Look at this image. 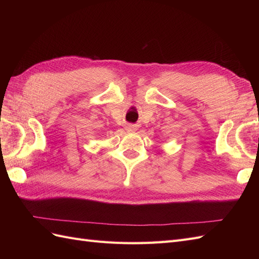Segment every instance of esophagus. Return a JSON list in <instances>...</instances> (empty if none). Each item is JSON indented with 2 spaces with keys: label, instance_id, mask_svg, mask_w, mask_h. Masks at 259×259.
Listing matches in <instances>:
<instances>
[{
  "label": "esophagus",
  "instance_id": "1",
  "mask_svg": "<svg viewBox=\"0 0 259 259\" xmlns=\"http://www.w3.org/2000/svg\"><path fill=\"white\" fill-rule=\"evenodd\" d=\"M126 130L130 131V132H134V131H136V126L134 124H127Z\"/></svg>",
  "mask_w": 259,
  "mask_h": 259
}]
</instances>
